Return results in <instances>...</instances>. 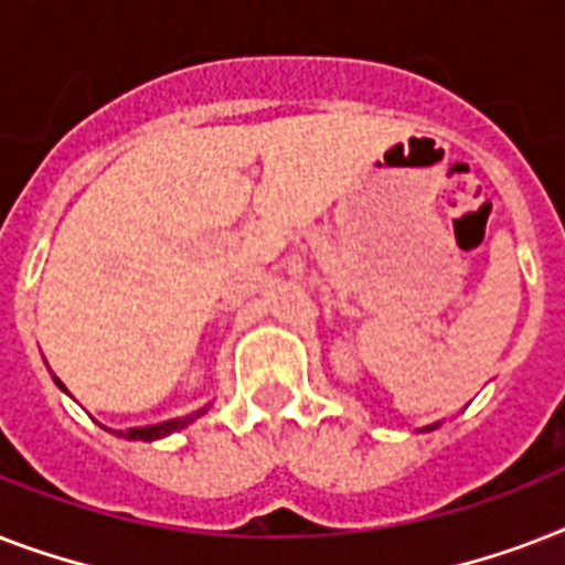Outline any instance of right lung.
<instances>
[{
	"mask_svg": "<svg viewBox=\"0 0 565 565\" xmlns=\"http://www.w3.org/2000/svg\"><path fill=\"white\" fill-rule=\"evenodd\" d=\"M57 386H64L57 381ZM199 416V413H195ZM195 416H184V419H172V422H163V425H149V428H131V430H119V437H128V439H158V437H167L172 430L184 428Z\"/></svg>",
	"mask_w": 565,
	"mask_h": 565,
	"instance_id": "right-lung-1",
	"label": "right lung"
}]
</instances>
